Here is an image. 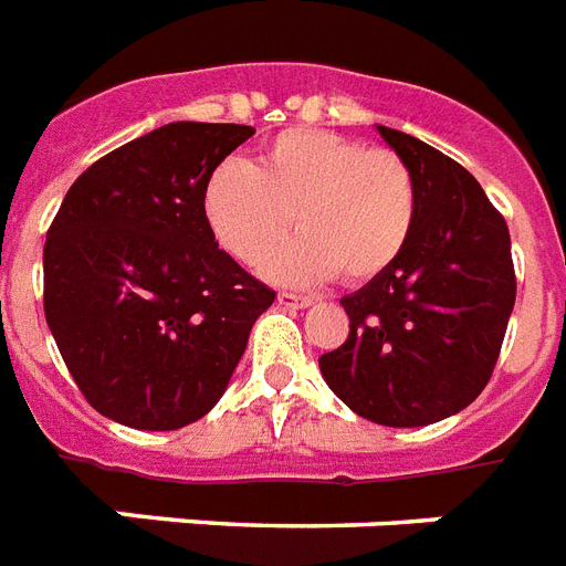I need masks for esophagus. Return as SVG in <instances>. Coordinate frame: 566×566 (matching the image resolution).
<instances>
[{
    "instance_id": "1",
    "label": "esophagus",
    "mask_w": 566,
    "mask_h": 566,
    "mask_svg": "<svg viewBox=\"0 0 566 566\" xmlns=\"http://www.w3.org/2000/svg\"><path fill=\"white\" fill-rule=\"evenodd\" d=\"M277 304L283 306V310H306V306H312V297L292 295V292H280Z\"/></svg>"
}]
</instances>
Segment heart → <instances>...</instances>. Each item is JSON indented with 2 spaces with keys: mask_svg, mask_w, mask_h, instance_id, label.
<instances>
[{
  "mask_svg": "<svg viewBox=\"0 0 566 566\" xmlns=\"http://www.w3.org/2000/svg\"><path fill=\"white\" fill-rule=\"evenodd\" d=\"M207 228L233 260L256 265L292 228L295 239L265 262L283 286H318L342 271L350 283L377 277L415 228V178L395 151L321 128H292L256 160H228L201 192Z\"/></svg>",
  "mask_w": 566,
  "mask_h": 566,
  "instance_id": "heart-1",
  "label": "heart"
}]
</instances>
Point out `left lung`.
I'll list each match as a JSON object with an SVG mask.
<instances>
[{
    "instance_id": "1",
    "label": "left lung",
    "mask_w": 566,
    "mask_h": 566,
    "mask_svg": "<svg viewBox=\"0 0 566 566\" xmlns=\"http://www.w3.org/2000/svg\"><path fill=\"white\" fill-rule=\"evenodd\" d=\"M377 134L415 178V228L403 254L342 297L350 336L318 368L361 418L427 427L491 379L517 295L512 237L468 169L403 130Z\"/></svg>"
}]
</instances>
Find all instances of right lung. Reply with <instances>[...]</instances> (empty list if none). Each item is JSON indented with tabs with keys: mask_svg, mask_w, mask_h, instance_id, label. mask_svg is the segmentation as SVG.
Returning a JSON list of instances; mask_svg holds the SVG:
<instances>
[{
	"mask_svg": "<svg viewBox=\"0 0 566 566\" xmlns=\"http://www.w3.org/2000/svg\"><path fill=\"white\" fill-rule=\"evenodd\" d=\"M251 134L169 122L93 163L63 198L43 248V310L104 418L151 432L205 418L274 304L201 210L210 171Z\"/></svg>",
	"mask_w": 566,
	"mask_h": 566,
	"instance_id": "1",
	"label": "right lung"
}]
</instances>
